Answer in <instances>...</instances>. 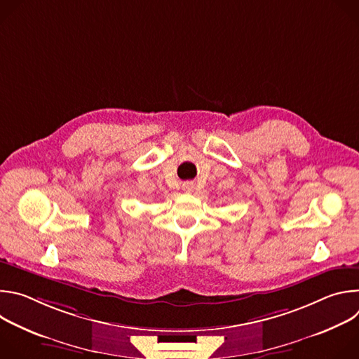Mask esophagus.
I'll use <instances>...</instances> for the list:
<instances>
[{"label":"esophagus","instance_id":"obj_1","mask_svg":"<svg viewBox=\"0 0 359 359\" xmlns=\"http://www.w3.org/2000/svg\"><path fill=\"white\" fill-rule=\"evenodd\" d=\"M182 187H183V190H184V191L190 193V191H193V190H194V183H193V182H184V183L182 184Z\"/></svg>","mask_w":359,"mask_h":359}]
</instances>
